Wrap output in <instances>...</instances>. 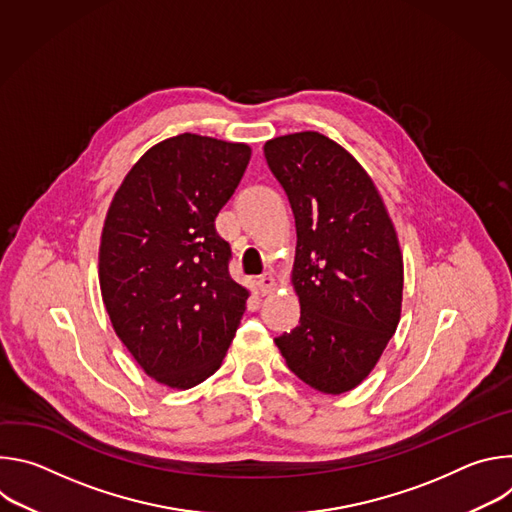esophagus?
<instances>
[{"label":"esophagus","instance_id":"1","mask_svg":"<svg viewBox=\"0 0 512 512\" xmlns=\"http://www.w3.org/2000/svg\"><path fill=\"white\" fill-rule=\"evenodd\" d=\"M257 285H259V291H261V296H269L271 291L275 289V279H273V275L271 273H263L261 277H259V281H257Z\"/></svg>","mask_w":512,"mask_h":512}]
</instances>
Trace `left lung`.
<instances>
[{"instance_id":"obj_1","label":"left lung","mask_w":512,"mask_h":512,"mask_svg":"<svg viewBox=\"0 0 512 512\" xmlns=\"http://www.w3.org/2000/svg\"><path fill=\"white\" fill-rule=\"evenodd\" d=\"M267 166L296 218L300 324L275 338L289 371L326 395L360 385L397 330L403 257L371 176L318 131L273 137Z\"/></svg>"}]
</instances>
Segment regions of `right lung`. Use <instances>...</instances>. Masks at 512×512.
Listing matches in <instances>:
<instances>
[{
	"label": "right lung",
	"instance_id": "1",
	"mask_svg": "<svg viewBox=\"0 0 512 512\" xmlns=\"http://www.w3.org/2000/svg\"><path fill=\"white\" fill-rule=\"evenodd\" d=\"M251 148L196 133L160 141L129 170L99 247L101 296L139 367L190 389L227 354L249 291L231 279L214 218L235 194Z\"/></svg>",
	"mask_w": 512,
	"mask_h": 512
}]
</instances>
